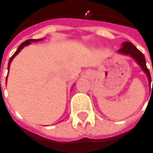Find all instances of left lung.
<instances>
[{
    "label": "left lung",
    "mask_w": 153,
    "mask_h": 153,
    "mask_svg": "<svg viewBox=\"0 0 153 153\" xmlns=\"http://www.w3.org/2000/svg\"><path fill=\"white\" fill-rule=\"evenodd\" d=\"M118 52H119V53L125 54V55H128V56L132 57L135 60H136V61L138 62V64L141 67V69L144 71V72L147 74V76H148V79H149V82H152V78H151L150 71H149L148 68H147V66H146V59H145V57H144V55L141 53V52H140L136 47H135L134 45H132L130 42H124V43L122 44L121 48L118 49Z\"/></svg>",
    "instance_id": "1"
}]
</instances>
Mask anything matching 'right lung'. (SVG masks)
<instances>
[{
  "label": "right lung",
  "mask_w": 153,
  "mask_h": 153,
  "mask_svg": "<svg viewBox=\"0 0 153 153\" xmlns=\"http://www.w3.org/2000/svg\"><path fill=\"white\" fill-rule=\"evenodd\" d=\"M40 39H28V40H26V41H25V42H23L20 46H19V48H17V50L15 51V53L11 57V59H10V60H9V63H8V70H9V67H10V64H11V62H12V60H13V59L19 53V52L21 51V49L24 48V47H25V46H27V45H29V44H31V42H36V41H39Z\"/></svg>",
  "instance_id": "obj_1"
}]
</instances>
